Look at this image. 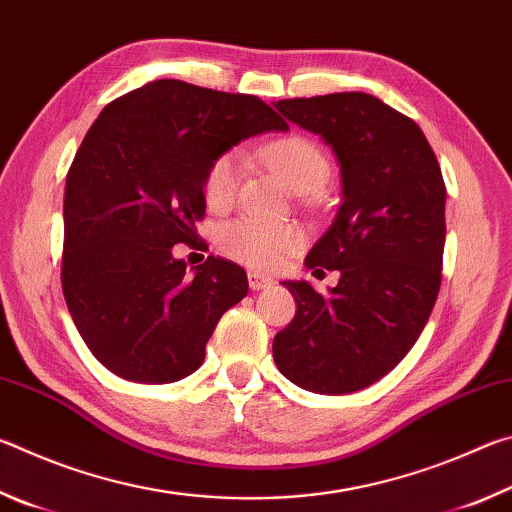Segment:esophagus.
Listing matches in <instances>:
<instances>
[{"label":"esophagus","mask_w":512,"mask_h":512,"mask_svg":"<svg viewBox=\"0 0 512 512\" xmlns=\"http://www.w3.org/2000/svg\"><path fill=\"white\" fill-rule=\"evenodd\" d=\"M248 284L250 289L253 291H262V289H268L273 284L271 277H266L262 273H248Z\"/></svg>","instance_id":"obj_1"}]
</instances>
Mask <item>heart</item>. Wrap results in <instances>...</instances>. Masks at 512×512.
Wrapping results in <instances>:
<instances>
[{
    "mask_svg": "<svg viewBox=\"0 0 512 512\" xmlns=\"http://www.w3.org/2000/svg\"><path fill=\"white\" fill-rule=\"evenodd\" d=\"M257 158L296 194H316L332 176L329 155L305 135L293 133L277 137L257 151ZM241 176H244V155L239 151H228L214 158L203 180L207 207L214 212L228 210L237 198ZM216 241L223 253L239 264L257 268V271H277L302 248L305 235L293 223L241 216V219L223 223Z\"/></svg>",
    "mask_w": 512,
    "mask_h": 512,
    "instance_id": "b5f03b06",
    "label": "heart"
}]
</instances>
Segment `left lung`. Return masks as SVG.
<instances>
[{
	"label": "left lung",
	"mask_w": 512,
	"mask_h": 512,
	"mask_svg": "<svg viewBox=\"0 0 512 512\" xmlns=\"http://www.w3.org/2000/svg\"><path fill=\"white\" fill-rule=\"evenodd\" d=\"M275 108L316 133L341 162L343 201L305 259L339 271L320 296L284 282L296 316L275 334V366L311 393L343 395L375 384L418 341L443 280L445 180L411 117L372 94L284 99Z\"/></svg>",
	"instance_id": "obj_1"
}]
</instances>
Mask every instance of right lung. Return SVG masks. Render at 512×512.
Returning a JSON list of instances; mask_svg holds the SVG:
<instances>
[{
	"mask_svg": "<svg viewBox=\"0 0 512 512\" xmlns=\"http://www.w3.org/2000/svg\"><path fill=\"white\" fill-rule=\"evenodd\" d=\"M287 128L253 94L162 79L108 103L85 133L67 171L60 282L85 345L117 377L169 384L201 368L248 277L212 255L189 275L171 250L196 239L214 158Z\"/></svg>",
	"mask_w": 512,
	"mask_h": 512,
	"instance_id": "add662e5",
	"label": "right lung"
}]
</instances>
